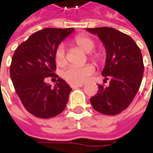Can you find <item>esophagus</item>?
Instances as JSON below:
<instances>
[{
	"mask_svg": "<svg viewBox=\"0 0 153 153\" xmlns=\"http://www.w3.org/2000/svg\"><path fill=\"white\" fill-rule=\"evenodd\" d=\"M83 84H71V88H80L82 87Z\"/></svg>",
	"mask_w": 153,
	"mask_h": 153,
	"instance_id": "obj_1",
	"label": "esophagus"
}]
</instances>
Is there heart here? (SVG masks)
<instances>
[{"mask_svg":"<svg viewBox=\"0 0 153 153\" xmlns=\"http://www.w3.org/2000/svg\"><path fill=\"white\" fill-rule=\"evenodd\" d=\"M74 42L77 46L86 53H91L96 47L95 42L91 38L86 35L77 36L74 39ZM90 58L94 63H99L102 59V56L100 54H94L90 56ZM55 61L56 65L59 66H64L66 64L65 48L63 44L59 45L56 49ZM93 73H94V66L91 65H86L81 67L70 66L63 72L62 77L71 84H81Z\"/></svg>","mask_w":153,"mask_h":153,"instance_id":"obj_1","label":"heart"}]
</instances>
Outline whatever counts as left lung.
Segmentation results:
<instances>
[{
    "instance_id": "1",
    "label": "left lung",
    "mask_w": 153,
    "mask_h": 153,
    "mask_svg": "<svg viewBox=\"0 0 153 153\" xmlns=\"http://www.w3.org/2000/svg\"><path fill=\"white\" fill-rule=\"evenodd\" d=\"M97 34L106 50L105 65L102 72L109 86L98 85V92L90 98L93 108L105 115H116L127 109L136 97L143 75L140 48L134 40L111 27L87 28Z\"/></svg>"
}]
</instances>
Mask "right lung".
I'll return each instance as SVG.
<instances>
[{"mask_svg":"<svg viewBox=\"0 0 153 153\" xmlns=\"http://www.w3.org/2000/svg\"><path fill=\"white\" fill-rule=\"evenodd\" d=\"M74 31V28H45L33 33L16 49L10 78L23 105L35 117H55L66 106L72 88L54 73L55 52ZM48 76L58 78L54 88L45 82Z\"/></svg>","mask_w":153,"mask_h":153,"instance_id":"1","label":"right lung"}]
</instances>
